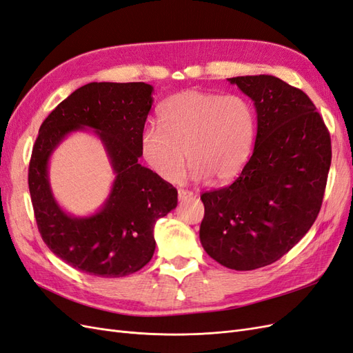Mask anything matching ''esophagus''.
I'll return each instance as SVG.
<instances>
[{
    "instance_id": "34e87169",
    "label": "esophagus",
    "mask_w": 353,
    "mask_h": 353,
    "mask_svg": "<svg viewBox=\"0 0 353 353\" xmlns=\"http://www.w3.org/2000/svg\"><path fill=\"white\" fill-rule=\"evenodd\" d=\"M194 197H196V194L191 193V191H188V190H178V200L179 201H188Z\"/></svg>"
}]
</instances>
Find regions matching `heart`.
<instances>
[{
  "label": "heart",
  "instance_id": "1",
  "mask_svg": "<svg viewBox=\"0 0 353 353\" xmlns=\"http://www.w3.org/2000/svg\"><path fill=\"white\" fill-rule=\"evenodd\" d=\"M157 126L141 135V154L166 183L188 175L218 184L236 179L248 165L254 140L252 104L239 94L187 90L170 95L157 110Z\"/></svg>",
  "mask_w": 353,
  "mask_h": 353
}]
</instances>
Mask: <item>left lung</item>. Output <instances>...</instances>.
Wrapping results in <instances>:
<instances>
[{
    "label": "left lung",
    "instance_id": "obj_1",
    "mask_svg": "<svg viewBox=\"0 0 353 353\" xmlns=\"http://www.w3.org/2000/svg\"><path fill=\"white\" fill-rule=\"evenodd\" d=\"M258 114L253 153L228 187L201 194L203 249L252 271L279 261L312 227L331 165V140L311 99L271 74L230 78Z\"/></svg>",
    "mask_w": 353,
    "mask_h": 353
}]
</instances>
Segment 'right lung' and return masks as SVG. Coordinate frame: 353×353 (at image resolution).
<instances>
[{
    "mask_svg": "<svg viewBox=\"0 0 353 353\" xmlns=\"http://www.w3.org/2000/svg\"><path fill=\"white\" fill-rule=\"evenodd\" d=\"M152 92L144 82H91L63 100L39 128L28 174L37 225L48 249L85 274L116 279L140 271L153 258L157 219L176 208V188L138 163ZM85 127L99 135L117 176L102 209L78 219L52 196L48 162L69 133Z\"/></svg>",
    "mask_w": 353,
    "mask_h": 353,
    "instance_id": "right-lung-1",
    "label": "right lung"
}]
</instances>
